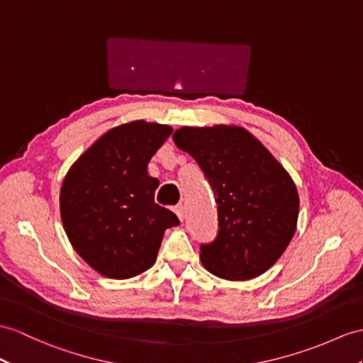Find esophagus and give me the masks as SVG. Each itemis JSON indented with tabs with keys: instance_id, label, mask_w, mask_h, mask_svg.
I'll return each mask as SVG.
<instances>
[{
	"instance_id": "1",
	"label": "esophagus",
	"mask_w": 363,
	"mask_h": 363,
	"mask_svg": "<svg viewBox=\"0 0 363 363\" xmlns=\"http://www.w3.org/2000/svg\"><path fill=\"white\" fill-rule=\"evenodd\" d=\"M174 211H175V214L179 216V218L183 222V220H184V206H183V205H179V206H175Z\"/></svg>"
}]
</instances>
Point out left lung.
<instances>
[{
  "label": "left lung",
  "mask_w": 363,
  "mask_h": 363,
  "mask_svg": "<svg viewBox=\"0 0 363 363\" xmlns=\"http://www.w3.org/2000/svg\"><path fill=\"white\" fill-rule=\"evenodd\" d=\"M174 143L188 152L214 191L218 233L200 245V260L226 280H250L285 252L298 217L289 174L260 141L237 126L180 128Z\"/></svg>",
  "instance_id": "left-lung-1"
}]
</instances>
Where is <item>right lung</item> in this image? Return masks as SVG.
Instances as JSON below:
<instances>
[{"label":"right lung","instance_id":"1","mask_svg":"<svg viewBox=\"0 0 363 363\" xmlns=\"http://www.w3.org/2000/svg\"><path fill=\"white\" fill-rule=\"evenodd\" d=\"M172 128L137 120L101 135L72 164L60 192L65 231L91 268L129 279L154 264L167 228L180 220L154 201L147 163Z\"/></svg>","mask_w":363,"mask_h":363}]
</instances>
